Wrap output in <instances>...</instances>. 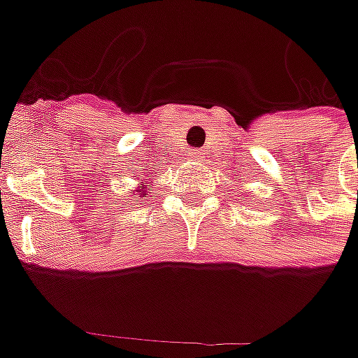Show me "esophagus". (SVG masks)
<instances>
[{
    "instance_id": "esophagus-1",
    "label": "esophagus",
    "mask_w": 358,
    "mask_h": 358,
    "mask_svg": "<svg viewBox=\"0 0 358 358\" xmlns=\"http://www.w3.org/2000/svg\"><path fill=\"white\" fill-rule=\"evenodd\" d=\"M189 159H191V161H201V159H203L201 149H191V151H189Z\"/></svg>"
}]
</instances>
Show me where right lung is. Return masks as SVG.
Segmentation results:
<instances>
[{
    "instance_id": "1",
    "label": "right lung",
    "mask_w": 358,
    "mask_h": 358,
    "mask_svg": "<svg viewBox=\"0 0 358 358\" xmlns=\"http://www.w3.org/2000/svg\"><path fill=\"white\" fill-rule=\"evenodd\" d=\"M141 191H143V195H145V187H141Z\"/></svg>"
}]
</instances>
